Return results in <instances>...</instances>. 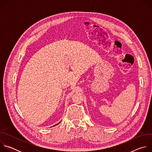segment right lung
<instances>
[{
	"instance_id": "1",
	"label": "right lung",
	"mask_w": 152,
	"mask_h": 152,
	"mask_svg": "<svg viewBox=\"0 0 152 152\" xmlns=\"http://www.w3.org/2000/svg\"><path fill=\"white\" fill-rule=\"evenodd\" d=\"M61 123V122H59V123H58V124H55V125H54V126H56V125H58V124H59V123Z\"/></svg>"
}]
</instances>
